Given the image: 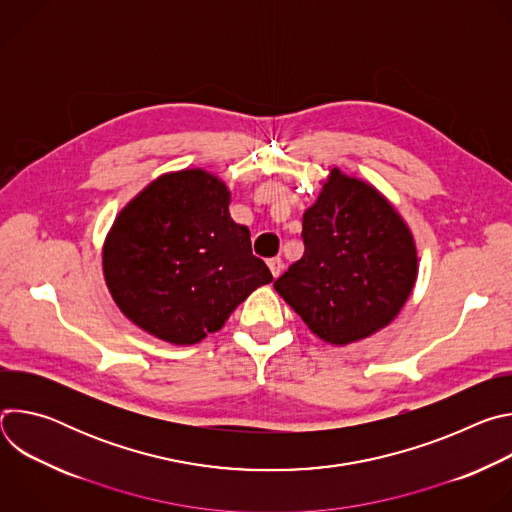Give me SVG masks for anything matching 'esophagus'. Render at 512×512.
<instances>
[{
  "label": "esophagus",
  "instance_id": "obj_1",
  "mask_svg": "<svg viewBox=\"0 0 512 512\" xmlns=\"http://www.w3.org/2000/svg\"><path fill=\"white\" fill-rule=\"evenodd\" d=\"M267 265H269V269H271L273 277H279V275H281V271H283V261H281V257H273V259H269V261H267Z\"/></svg>",
  "mask_w": 512,
  "mask_h": 512
}]
</instances>
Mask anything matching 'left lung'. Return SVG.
I'll return each mask as SVG.
<instances>
[{
  "label": "left lung",
  "instance_id": "1",
  "mask_svg": "<svg viewBox=\"0 0 512 512\" xmlns=\"http://www.w3.org/2000/svg\"><path fill=\"white\" fill-rule=\"evenodd\" d=\"M302 239V259L273 287L316 336L344 346L395 320L417 279V251L379 190L332 168L304 212Z\"/></svg>",
  "mask_w": 512,
  "mask_h": 512
}]
</instances>
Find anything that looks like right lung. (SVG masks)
I'll list each match as a JSON object with an SVG mask.
<instances>
[{
    "label": "right lung",
    "instance_id": "right-lung-1",
    "mask_svg": "<svg viewBox=\"0 0 512 512\" xmlns=\"http://www.w3.org/2000/svg\"><path fill=\"white\" fill-rule=\"evenodd\" d=\"M229 202L225 182L182 170L160 176L119 212L103 247V273L115 304L141 330L196 344L273 281Z\"/></svg>",
    "mask_w": 512,
    "mask_h": 512
}]
</instances>
